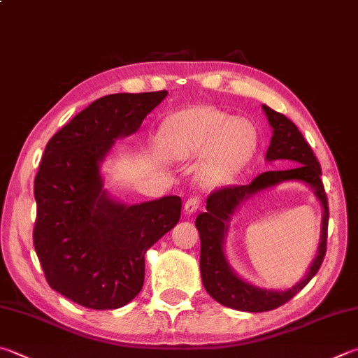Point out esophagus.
<instances>
[{
	"mask_svg": "<svg viewBox=\"0 0 358 358\" xmlns=\"http://www.w3.org/2000/svg\"><path fill=\"white\" fill-rule=\"evenodd\" d=\"M199 206H200V197L199 196H191L185 203V213L186 214L196 213L199 210Z\"/></svg>",
	"mask_w": 358,
	"mask_h": 358,
	"instance_id": "1",
	"label": "esophagus"
}]
</instances>
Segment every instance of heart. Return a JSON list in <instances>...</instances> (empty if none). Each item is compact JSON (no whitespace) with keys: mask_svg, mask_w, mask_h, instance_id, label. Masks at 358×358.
<instances>
[{"mask_svg":"<svg viewBox=\"0 0 358 358\" xmlns=\"http://www.w3.org/2000/svg\"><path fill=\"white\" fill-rule=\"evenodd\" d=\"M157 141L161 155L169 159L201 155L197 178L205 187H217L230 183L250 161L257 136L249 122L199 106L167 117Z\"/></svg>","mask_w":358,"mask_h":358,"instance_id":"b5f03b06","label":"heart"}]
</instances>
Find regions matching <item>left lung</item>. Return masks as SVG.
<instances>
[{
  "instance_id": "left-lung-1",
  "label": "left lung",
  "mask_w": 358,
  "mask_h": 358,
  "mask_svg": "<svg viewBox=\"0 0 358 358\" xmlns=\"http://www.w3.org/2000/svg\"><path fill=\"white\" fill-rule=\"evenodd\" d=\"M272 127L271 145L266 159H283L292 164L287 171H269L259 173L249 185L224 186L213 191L206 199V211L200 213L196 227L200 235V272L201 282L214 301L239 311H269L280 307L294 297L320 271L327 250V225H329V201L321 180V166L313 150L302 133L288 117L263 105ZM297 179L314 187L320 199L324 214L322 227V241L318 255L312 264L308 275L294 287L285 292H269L253 287L244 282L231 271L223 253V241L228 229V220L238 203L258 190L275 185L282 180Z\"/></svg>"
}]
</instances>
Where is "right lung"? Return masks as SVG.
<instances>
[{"label": "right lung", "mask_w": 358, "mask_h": 358, "mask_svg": "<svg viewBox=\"0 0 358 358\" xmlns=\"http://www.w3.org/2000/svg\"><path fill=\"white\" fill-rule=\"evenodd\" d=\"M167 90L101 96L45 147L34 180L36 253L51 288L92 310H114L139 294L145 252L180 220L181 199L123 205L103 191L100 162L133 134Z\"/></svg>", "instance_id": "1"}]
</instances>
